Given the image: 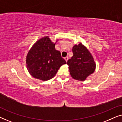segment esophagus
<instances>
[{
    "label": "esophagus",
    "mask_w": 122,
    "mask_h": 122,
    "mask_svg": "<svg viewBox=\"0 0 122 122\" xmlns=\"http://www.w3.org/2000/svg\"><path fill=\"white\" fill-rule=\"evenodd\" d=\"M64 59H65V61H66V62H67V61H68V56H66V57H65L64 58Z\"/></svg>",
    "instance_id": "1"
}]
</instances>
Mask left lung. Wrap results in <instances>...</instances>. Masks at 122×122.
I'll list each match as a JSON object with an SVG mask.
<instances>
[{"label":"left lung","mask_w":122,"mask_h":122,"mask_svg":"<svg viewBox=\"0 0 122 122\" xmlns=\"http://www.w3.org/2000/svg\"><path fill=\"white\" fill-rule=\"evenodd\" d=\"M73 56L67 61L70 74L73 78L83 81L96 69L92 56L81 43L73 47Z\"/></svg>","instance_id":"left-lung-1"}]
</instances>
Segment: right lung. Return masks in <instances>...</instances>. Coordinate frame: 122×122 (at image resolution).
<instances>
[{
    "label": "right lung",
    "instance_id": "add662e5",
    "mask_svg": "<svg viewBox=\"0 0 122 122\" xmlns=\"http://www.w3.org/2000/svg\"><path fill=\"white\" fill-rule=\"evenodd\" d=\"M49 36L41 38L33 45L26 59L27 69L36 79L48 81L56 76L58 69L66 61Z\"/></svg>",
    "mask_w": 122,
    "mask_h": 122
}]
</instances>
